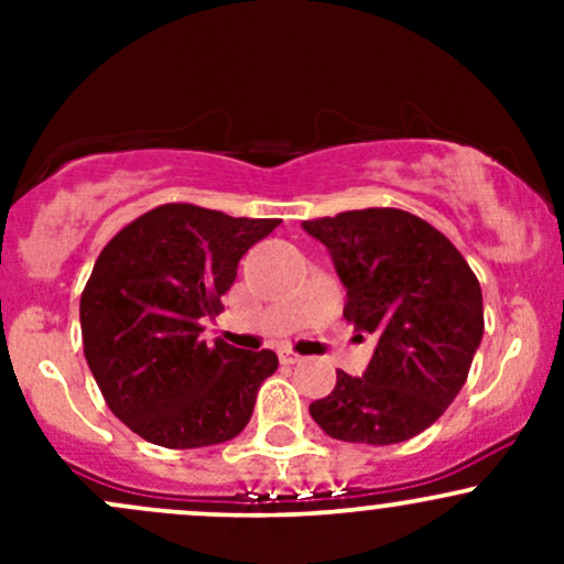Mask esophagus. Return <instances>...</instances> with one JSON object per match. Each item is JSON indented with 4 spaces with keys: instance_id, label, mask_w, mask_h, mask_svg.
<instances>
[{
    "instance_id": "34e87169",
    "label": "esophagus",
    "mask_w": 564,
    "mask_h": 564,
    "mask_svg": "<svg viewBox=\"0 0 564 564\" xmlns=\"http://www.w3.org/2000/svg\"><path fill=\"white\" fill-rule=\"evenodd\" d=\"M281 362L283 366H297V362H303V357L297 355V351H292V349H281Z\"/></svg>"
}]
</instances>
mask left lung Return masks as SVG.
Here are the masks:
<instances>
[{"mask_svg": "<svg viewBox=\"0 0 564 564\" xmlns=\"http://www.w3.org/2000/svg\"><path fill=\"white\" fill-rule=\"evenodd\" d=\"M346 286V322L377 338L362 377L338 371L311 417L327 436L395 445L434 425L469 377L482 338V292L458 248L403 209L303 220ZM362 338V335H360Z\"/></svg>", "mask_w": 564, "mask_h": 564, "instance_id": "8db88e82", "label": "left lung"}]
</instances>
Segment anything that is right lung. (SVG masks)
Listing matches in <instances>:
<instances>
[{
  "mask_svg": "<svg viewBox=\"0 0 564 564\" xmlns=\"http://www.w3.org/2000/svg\"><path fill=\"white\" fill-rule=\"evenodd\" d=\"M275 226L163 204L100 250L82 294L84 357L108 409L141 440L193 451L248 425L275 351L207 344L202 322L224 311L240 259Z\"/></svg>",
  "mask_w": 564,
  "mask_h": 564,
  "instance_id": "obj_1",
  "label": "right lung"
}]
</instances>
